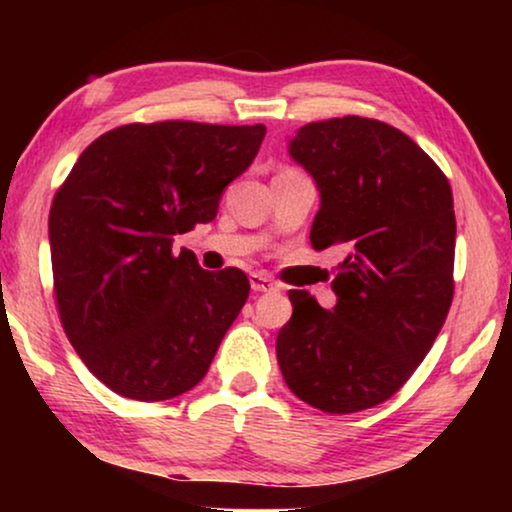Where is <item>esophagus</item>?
<instances>
[{
  "instance_id": "obj_1",
  "label": "esophagus",
  "mask_w": 512,
  "mask_h": 512,
  "mask_svg": "<svg viewBox=\"0 0 512 512\" xmlns=\"http://www.w3.org/2000/svg\"><path fill=\"white\" fill-rule=\"evenodd\" d=\"M249 284H251V289L254 291H275L277 289V284H275V279L272 277H268V275H263V272H254V275H249Z\"/></svg>"
}]
</instances>
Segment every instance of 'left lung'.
<instances>
[{
    "label": "left lung",
    "mask_w": 512,
    "mask_h": 512,
    "mask_svg": "<svg viewBox=\"0 0 512 512\" xmlns=\"http://www.w3.org/2000/svg\"><path fill=\"white\" fill-rule=\"evenodd\" d=\"M317 181L310 242L338 249V305L324 310L291 289L277 335L284 382L331 415L368 410L396 394L436 342L454 296L457 219L450 181L405 135L375 118L307 123L291 139Z\"/></svg>",
    "instance_id": "left-lung-1"
}]
</instances>
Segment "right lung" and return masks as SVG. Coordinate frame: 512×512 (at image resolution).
Wrapping results in <instances>:
<instances>
[{
  "label": "right lung",
  "instance_id": "obj_1",
  "mask_svg": "<svg viewBox=\"0 0 512 512\" xmlns=\"http://www.w3.org/2000/svg\"><path fill=\"white\" fill-rule=\"evenodd\" d=\"M265 125L128 123L97 137L48 214L53 293L90 373L132 401H170L207 375L249 298L242 270H202L174 235L219 212Z\"/></svg>",
  "mask_w": 512,
  "mask_h": 512
}]
</instances>
